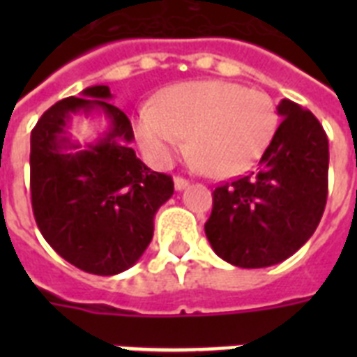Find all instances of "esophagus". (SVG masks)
Wrapping results in <instances>:
<instances>
[{
  "label": "esophagus",
  "instance_id": "34e87169",
  "mask_svg": "<svg viewBox=\"0 0 357 357\" xmlns=\"http://www.w3.org/2000/svg\"><path fill=\"white\" fill-rule=\"evenodd\" d=\"M174 187H176V190H185L189 187V181L183 178H176L174 179Z\"/></svg>",
  "mask_w": 357,
  "mask_h": 357
}]
</instances>
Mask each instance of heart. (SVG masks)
<instances>
[{"label": "heart", "mask_w": 357, "mask_h": 357, "mask_svg": "<svg viewBox=\"0 0 357 357\" xmlns=\"http://www.w3.org/2000/svg\"><path fill=\"white\" fill-rule=\"evenodd\" d=\"M276 107L265 92L228 81H195L168 89L155 107H142L135 131L155 165L170 162L189 135L198 167L215 178L246 172L271 144Z\"/></svg>", "instance_id": "1"}]
</instances>
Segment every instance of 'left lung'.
Returning <instances> with one entry per match:
<instances>
[{
	"label": "left lung",
	"instance_id": "left-lung-1",
	"mask_svg": "<svg viewBox=\"0 0 357 357\" xmlns=\"http://www.w3.org/2000/svg\"><path fill=\"white\" fill-rule=\"evenodd\" d=\"M257 172L213 192L207 241L218 257L243 268L282 263L321 222L328 198V137L319 120L291 100Z\"/></svg>",
	"mask_w": 357,
	"mask_h": 357
}]
</instances>
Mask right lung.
Here are the masks:
<instances>
[{
	"label": "right lung",
	"mask_w": 357,
	"mask_h": 357,
	"mask_svg": "<svg viewBox=\"0 0 357 357\" xmlns=\"http://www.w3.org/2000/svg\"><path fill=\"white\" fill-rule=\"evenodd\" d=\"M107 85L86 86L57 102L31 133V204L36 226L63 259L98 276L128 271L153 237L157 209L174 181L153 172L131 148L133 129ZM102 114L108 129L81 146L74 116Z\"/></svg>",
	"instance_id": "right-lung-1"
}]
</instances>
